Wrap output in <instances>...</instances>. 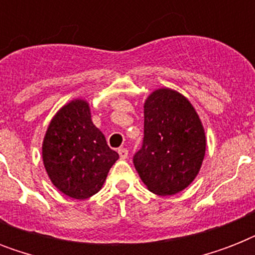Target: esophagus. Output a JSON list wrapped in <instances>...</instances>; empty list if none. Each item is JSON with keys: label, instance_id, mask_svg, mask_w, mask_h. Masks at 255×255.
<instances>
[{"label": "esophagus", "instance_id": "1", "mask_svg": "<svg viewBox=\"0 0 255 255\" xmlns=\"http://www.w3.org/2000/svg\"><path fill=\"white\" fill-rule=\"evenodd\" d=\"M118 152H119V156H120V159H122V160L127 159V157H128V149H127V148H119V149H118Z\"/></svg>", "mask_w": 255, "mask_h": 255}]
</instances>
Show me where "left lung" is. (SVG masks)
<instances>
[{
    "label": "left lung",
    "instance_id": "obj_1",
    "mask_svg": "<svg viewBox=\"0 0 255 255\" xmlns=\"http://www.w3.org/2000/svg\"><path fill=\"white\" fill-rule=\"evenodd\" d=\"M205 147L201 120L185 96L169 88L148 96L143 145L133 165L152 193L170 196L185 189L201 168Z\"/></svg>",
    "mask_w": 255,
    "mask_h": 255
}]
</instances>
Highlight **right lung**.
Returning <instances> with one entry per match:
<instances>
[{
	"mask_svg": "<svg viewBox=\"0 0 255 255\" xmlns=\"http://www.w3.org/2000/svg\"><path fill=\"white\" fill-rule=\"evenodd\" d=\"M42 157L50 180L62 193L85 200L99 192L119 155L92 123L87 102L77 99L51 120Z\"/></svg>",
	"mask_w": 255,
	"mask_h": 255,
	"instance_id": "1",
	"label": "right lung"
}]
</instances>
